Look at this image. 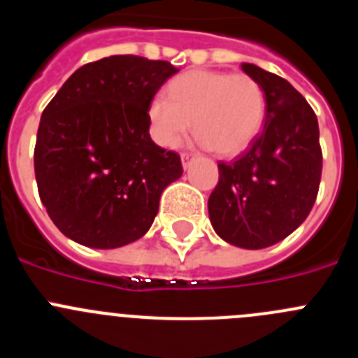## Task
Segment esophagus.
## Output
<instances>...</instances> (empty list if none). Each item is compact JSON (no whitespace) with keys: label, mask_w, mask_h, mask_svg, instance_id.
<instances>
[{"label":"esophagus","mask_w":358,"mask_h":358,"mask_svg":"<svg viewBox=\"0 0 358 358\" xmlns=\"http://www.w3.org/2000/svg\"><path fill=\"white\" fill-rule=\"evenodd\" d=\"M181 162H182V166H185V169H188L189 163L193 162V154H189V152H181Z\"/></svg>","instance_id":"esophagus-1"}]
</instances>
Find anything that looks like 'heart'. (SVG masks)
<instances>
[{
  "label": "heart",
  "instance_id": "heart-1",
  "mask_svg": "<svg viewBox=\"0 0 358 358\" xmlns=\"http://www.w3.org/2000/svg\"><path fill=\"white\" fill-rule=\"evenodd\" d=\"M266 96L248 74L189 71L173 78L166 97L156 96L147 106V122L156 143L173 149L192 127L199 142L224 156L243 150L261 133Z\"/></svg>",
  "mask_w": 358,
  "mask_h": 358
}]
</instances>
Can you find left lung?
Masks as SVG:
<instances>
[{
	"mask_svg": "<svg viewBox=\"0 0 358 358\" xmlns=\"http://www.w3.org/2000/svg\"><path fill=\"white\" fill-rule=\"evenodd\" d=\"M241 69L264 90L266 120L234 162L218 163V185L208 209L220 238L257 250L287 238L309 216L320 189L323 154L316 113L300 92L257 65Z\"/></svg>",
	"mask_w": 358,
	"mask_h": 358,
	"instance_id": "left-lung-1",
	"label": "left lung"
}]
</instances>
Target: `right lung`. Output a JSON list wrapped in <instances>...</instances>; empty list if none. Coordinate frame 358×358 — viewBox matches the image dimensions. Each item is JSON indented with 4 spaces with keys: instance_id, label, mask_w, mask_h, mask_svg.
<instances>
[{
    "instance_id": "obj_1",
    "label": "right lung",
    "mask_w": 358,
    "mask_h": 358,
    "mask_svg": "<svg viewBox=\"0 0 358 358\" xmlns=\"http://www.w3.org/2000/svg\"><path fill=\"white\" fill-rule=\"evenodd\" d=\"M177 71L134 55L90 62L42 111L34 154L38 195L72 241L119 248L150 229L182 163L150 140L147 106Z\"/></svg>"
}]
</instances>
